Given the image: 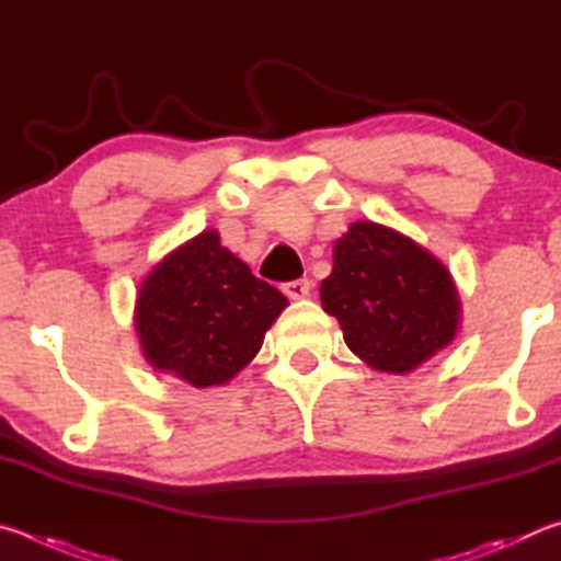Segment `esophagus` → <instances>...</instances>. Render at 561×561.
Returning a JSON list of instances; mask_svg holds the SVG:
<instances>
[{"label":"esophagus","mask_w":561,"mask_h":561,"mask_svg":"<svg viewBox=\"0 0 561 561\" xmlns=\"http://www.w3.org/2000/svg\"><path fill=\"white\" fill-rule=\"evenodd\" d=\"M310 290H312V283H310L308 278L290 280V283H286V286H283V293H286V296H288L290 300H302V298H308V296H310Z\"/></svg>","instance_id":"obj_1"}]
</instances>
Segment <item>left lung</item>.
<instances>
[{
    "label": "left lung",
    "mask_w": 561,
    "mask_h": 561,
    "mask_svg": "<svg viewBox=\"0 0 561 561\" xmlns=\"http://www.w3.org/2000/svg\"><path fill=\"white\" fill-rule=\"evenodd\" d=\"M322 310L371 369L409 375L456 340L460 298L436 255L375 221H355L335 241Z\"/></svg>",
    "instance_id": "1"
}]
</instances>
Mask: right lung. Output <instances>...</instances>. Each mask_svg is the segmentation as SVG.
<instances>
[{
	"label": "right lung",
	"instance_id": "right-lung-1",
	"mask_svg": "<svg viewBox=\"0 0 561 561\" xmlns=\"http://www.w3.org/2000/svg\"><path fill=\"white\" fill-rule=\"evenodd\" d=\"M288 298L206 229L145 275L135 332L147 365L196 389L224 387L259 355Z\"/></svg>",
	"mask_w": 561,
	"mask_h": 561
}]
</instances>
